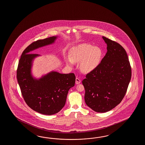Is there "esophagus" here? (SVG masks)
<instances>
[{"label": "esophagus", "instance_id": "obj_1", "mask_svg": "<svg viewBox=\"0 0 145 145\" xmlns=\"http://www.w3.org/2000/svg\"><path fill=\"white\" fill-rule=\"evenodd\" d=\"M81 82V80L79 79L78 78H76V84H78Z\"/></svg>", "mask_w": 145, "mask_h": 145}]
</instances>
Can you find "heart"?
I'll use <instances>...</instances> for the list:
<instances>
[{"instance_id": "heart-1", "label": "heart", "mask_w": 145, "mask_h": 145, "mask_svg": "<svg viewBox=\"0 0 145 145\" xmlns=\"http://www.w3.org/2000/svg\"><path fill=\"white\" fill-rule=\"evenodd\" d=\"M103 52L99 46L82 43L74 47L69 53L70 58L66 59L67 64L72 65L80 62V70L84 73H89L94 70L100 64Z\"/></svg>"}]
</instances>
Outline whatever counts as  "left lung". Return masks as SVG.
Returning <instances> with one entry per match:
<instances>
[{"label": "left lung", "mask_w": 145, "mask_h": 145, "mask_svg": "<svg viewBox=\"0 0 145 145\" xmlns=\"http://www.w3.org/2000/svg\"><path fill=\"white\" fill-rule=\"evenodd\" d=\"M107 52L99 65L86 74L82 82L85 102L97 112H105L120 103L132 76L126 51L119 43L103 36Z\"/></svg>", "instance_id": "left-lung-1"}]
</instances>
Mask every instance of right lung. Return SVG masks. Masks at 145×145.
Masks as SVG:
<instances>
[{
  "mask_svg": "<svg viewBox=\"0 0 145 145\" xmlns=\"http://www.w3.org/2000/svg\"><path fill=\"white\" fill-rule=\"evenodd\" d=\"M56 39L53 36L29 44L22 53L16 71L18 82L26 104L34 111L46 115L56 114L63 108L68 91L74 86L76 80L74 73L52 71L39 80L34 79L31 75V62L39 55L29 53L53 43Z\"/></svg>",
  "mask_w": 145,
  "mask_h": 145,
  "instance_id": "add662e5",
  "label": "right lung"
}]
</instances>
